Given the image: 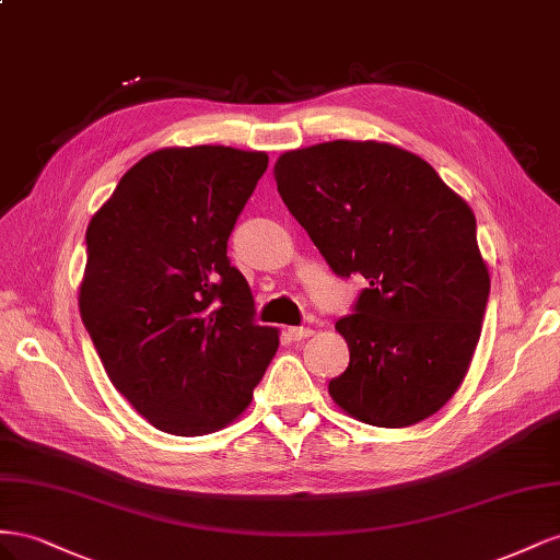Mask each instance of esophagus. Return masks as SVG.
Wrapping results in <instances>:
<instances>
[{"instance_id": "obj_1", "label": "esophagus", "mask_w": 560, "mask_h": 560, "mask_svg": "<svg viewBox=\"0 0 560 560\" xmlns=\"http://www.w3.org/2000/svg\"><path fill=\"white\" fill-rule=\"evenodd\" d=\"M289 335H291V340H307V338H312L314 330L305 328V326H293V328H289Z\"/></svg>"}]
</instances>
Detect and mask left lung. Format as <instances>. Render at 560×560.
Here are the masks:
<instances>
[{
    "mask_svg": "<svg viewBox=\"0 0 560 560\" xmlns=\"http://www.w3.org/2000/svg\"><path fill=\"white\" fill-rule=\"evenodd\" d=\"M277 189L335 275L369 281L335 324L347 371L328 394L351 418L401 429L465 380L490 293L469 203L422 156L377 140L283 152Z\"/></svg>",
    "mask_w": 560,
    "mask_h": 560,
    "instance_id": "8db88e82",
    "label": "left lung"
}]
</instances>
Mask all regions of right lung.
<instances>
[{"label":"right lung","mask_w":560,"mask_h":560,"mask_svg":"<svg viewBox=\"0 0 560 560\" xmlns=\"http://www.w3.org/2000/svg\"><path fill=\"white\" fill-rule=\"evenodd\" d=\"M265 152L162 148L124 173L86 230L79 312L112 385L173 436L232 424L279 349L253 324L228 238Z\"/></svg>","instance_id":"add662e5"}]
</instances>
